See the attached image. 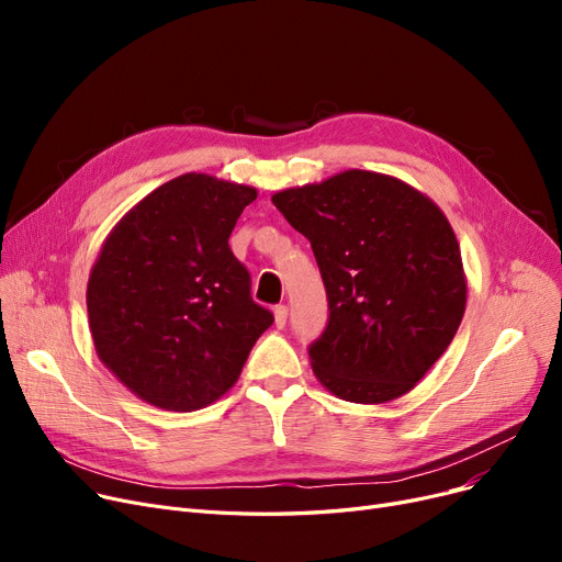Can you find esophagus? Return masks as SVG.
Returning <instances> with one entry per match:
<instances>
[{
  "mask_svg": "<svg viewBox=\"0 0 562 562\" xmlns=\"http://www.w3.org/2000/svg\"><path fill=\"white\" fill-rule=\"evenodd\" d=\"M286 316H289V307L286 305H278L276 307V326L278 328L286 326Z\"/></svg>",
  "mask_w": 562,
  "mask_h": 562,
  "instance_id": "34e87169",
  "label": "esophagus"
}]
</instances>
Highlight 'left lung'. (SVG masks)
I'll use <instances>...</instances> for the list:
<instances>
[{
  "label": "left lung",
  "instance_id": "obj_1",
  "mask_svg": "<svg viewBox=\"0 0 562 562\" xmlns=\"http://www.w3.org/2000/svg\"><path fill=\"white\" fill-rule=\"evenodd\" d=\"M273 204L307 236L328 323L307 346L316 378L352 403L407 394L453 341L467 303L456 234L401 180L346 170Z\"/></svg>",
  "mask_w": 562,
  "mask_h": 562
}]
</instances>
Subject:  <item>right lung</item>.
<instances>
[{
    "label": "right lung",
    "mask_w": 562,
    "mask_h": 562,
    "mask_svg": "<svg viewBox=\"0 0 562 562\" xmlns=\"http://www.w3.org/2000/svg\"><path fill=\"white\" fill-rule=\"evenodd\" d=\"M255 198L187 172L143 198L104 241L88 321L100 360L143 401L172 412L214 403L273 323L227 244Z\"/></svg>",
    "instance_id": "obj_1"
}]
</instances>
